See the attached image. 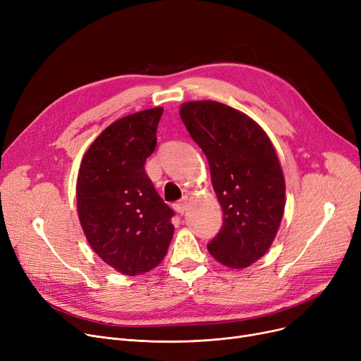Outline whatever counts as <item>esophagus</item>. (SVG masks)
<instances>
[{
	"label": "esophagus",
	"instance_id": "34e87169",
	"mask_svg": "<svg viewBox=\"0 0 361 361\" xmlns=\"http://www.w3.org/2000/svg\"><path fill=\"white\" fill-rule=\"evenodd\" d=\"M174 209H176L178 214H181V215L188 209V199H187V196L183 197L181 200H178V202L174 204Z\"/></svg>",
	"mask_w": 361,
	"mask_h": 361
}]
</instances>
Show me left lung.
Returning a JSON list of instances; mask_svg holds the SVG:
<instances>
[{
  "label": "left lung",
  "instance_id": "1",
  "mask_svg": "<svg viewBox=\"0 0 361 361\" xmlns=\"http://www.w3.org/2000/svg\"><path fill=\"white\" fill-rule=\"evenodd\" d=\"M180 116L211 168L224 212L207 244L225 267L247 268L268 252L286 206V181L276 152L259 124L221 102H185Z\"/></svg>",
  "mask_w": 361,
  "mask_h": 361
}]
</instances>
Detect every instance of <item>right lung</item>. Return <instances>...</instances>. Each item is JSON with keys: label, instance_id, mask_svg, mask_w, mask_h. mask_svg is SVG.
Listing matches in <instances>:
<instances>
[{"label": "right lung", "instance_id": "right-lung-1", "mask_svg": "<svg viewBox=\"0 0 361 361\" xmlns=\"http://www.w3.org/2000/svg\"><path fill=\"white\" fill-rule=\"evenodd\" d=\"M162 111L145 109L112 123L90 145L79 169L78 211L90 247L130 276L157 268L174 234V211L145 171Z\"/></svg>", "mask_w": 361, "mask_h": 361}]
</instances>
